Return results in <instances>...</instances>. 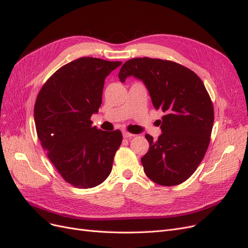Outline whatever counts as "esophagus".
<instances>
[{
	"label": "esophagus",
	"mask_w": 248,
	"mask_h": 248,
	"mask_svg": "<svg viewBox=\"0 0 248 248\" xmlns=\"http://www.w3.org/2000/svg\"><path fill=\"white\" fill-rule=\"evenodd\" d=\"M133 137H134V134L129 133V132H127V131H123V138L124 139H130V138H133Z\"/></svg>",
	"instance_id": "esophagus-1"
}]
</instances>
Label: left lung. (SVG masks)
Masks as SVG:
<instances>
[{
  "mask_svg": "<svg viewBox=\"0 0 248 248\" xmlns=\"http://www.w3.org/2000/svg\"><path fill=\"white\" fill-rule=\"evenodd\" d=\"M129 77L144 82L154 108L166 112L158 140L146 134L145 174L162 186L181 184L198 169L210 142L214 110L207 90L193 71L167 60L131 59L119 73L121 82Z\"/></svg>",
  "mask_w": 248,
  "mask_h": 248,
  "instance_id": "1",
  "label": "left lung"
}]
</instances>
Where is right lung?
I'll return each instance as SVG.
<instances>
[{
    "label": "right lung",
    "instance_id": "1",
    "mask_svg": "<svg viewBox=\"0 0 248 248\" xmlns=\"http://www.w3.org/2000/svg\"><path fill=\"white\" fill-rule=\"evenodd\" d=\"M121 64L79 58L52 74L37 96L34 120L41 146L59 174L78 188L101 184L121 145V131H103L90 120L101 106L104 79Z\"/></svg>",
    "mask_w": 248,
    "mask_h": 248
}]
</instances>
